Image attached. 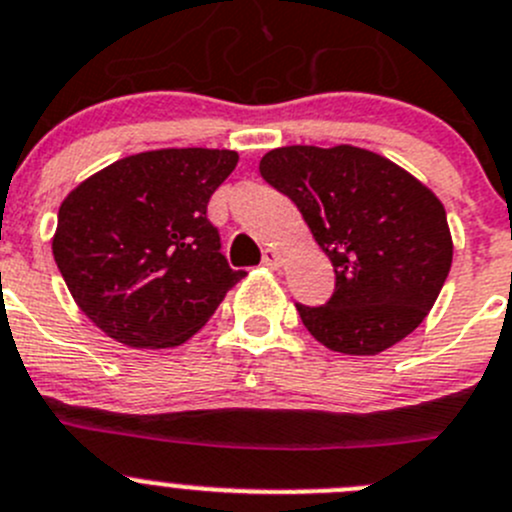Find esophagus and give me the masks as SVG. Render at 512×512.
Returning <instances> with one entry per match:
<instances>
[{"label": "esophagus", "mask_w": 512, "mask_h": 512, "mask_svg": "<svg viewBox=\"0 0 512 512\" xmlns=\"http://www.w3.org/2000/svg\"><path fill=\"white\" fill-rule=\"evenodd\" d=\"M281 253L276 251V248H266L264 251V266H269V269H279L281 266Z\"/></svg>", "instance_id": "obj_1"}]
</instances>
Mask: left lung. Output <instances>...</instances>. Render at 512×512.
<instances>
[{"instance_id":"8db88e82","label":"left lung","mask_w":512,"mask_h":512,"mask_svg":"<svg viewBox=\"0 0 512 512\" xmlns=\"http://www.w3.org/2000/svg\"><path fill=\"white\" fill-rule=\"evenodd\" d=\"M289 196L337 274L324 306L296 304L326 349L374 357L412 334L450 274L440 198L392 160L354 145H286L259 163Z\"/></svg>"}]
</instances>
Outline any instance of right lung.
<instances>
[{"label": "right lung", "mask_w": 512, "mask_h": 512, "mask_svg": "<svg viewBox=\"0 0 512 512\" xmlns=\"http://www.w3.org/2000/svg\"><path fill=\"white\" fill-rule=\"evenodd\" d=\"M236 163V150H148L67 193L52 253L75 304L107 337L135 349L178 347L246 276L228 266L206 216Z\"/></svg>", "instance_id": "right-lung-1"}]
</instances>
